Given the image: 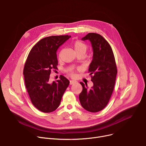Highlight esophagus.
Wrapping results in <instances>:
<instances>
[{"instance_id":"esophagus-1","label":"esophagus","mask_w":146,"mask_h":146,"mask_svg":"<svg viewBox=\"0 0 146 146\" xmlns=\"http://www.w3.org/2000/svg\"><path fill=\"white\" fill-rule=\"evenodd\" d=\"M76 81L74 80H70V85H72L74 83H76Z\"/></svg>"}]
</instances>
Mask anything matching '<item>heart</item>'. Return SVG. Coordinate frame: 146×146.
Returning a JSON list of instances; mask_svg holds the SVG:
<instances>
[{
  "mask_svg": "<svg viewBox=\"0 0 146 146\" xmlns=\"http://www.w3.org/2000/svg\"><path fill=\"white\" fill-rule=\"evenodd\" d=\"M72 46L73 47V48L74 49V51H76V54L77 53H83V54H86L87 49H88V46L86 44H85L84 43L82 42V41H80V40H76L72 44ZM61 54H62V51L60 52L59 54V57L60 58L61 56ZM70 74L72 76V77H75L76 76V74L73 71H71L70 72Z\"/></svg>",
  "mask_w": 146,
  "mask_h": 146,
  "instance_id": "heart-1",
  "label": "heart"
}]
</instances>
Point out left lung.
Listing matches in <instances>:
<instances>
[{"label": "left lung", "mask_w": 146, "mask_h": 146, "mask_svg": "<svg viewBox=\"0 0 146 146\" xmlns=\"http://www.w3.org/2000/svg\"><path fill=\"white\" fill-rule=\"evenodd\" d=\"M81 40H90L92 45L93 58L88 71L94 85L89 90L87 84L80 82L82 91L79 100L86 110L98 112L107 106L114 90L117 73L115 58L110 45L100 35L89 33Z\"/></svg>", "instance_id": "obj_1"}]
</instances>
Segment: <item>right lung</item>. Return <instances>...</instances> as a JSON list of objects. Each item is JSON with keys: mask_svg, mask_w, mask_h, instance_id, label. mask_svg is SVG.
<instances>
[{"mask_svg": "<svg viewBox=\"0 0 146 146\" xmlns=\"http://www.w3.org/2000/svg\"><path fill=\"white\" fill-rule=\"evenodd\" d=\"M70 36H52L41 39L32 47L26 60L23 74L25 84L33 106L44 113L55 110L59 106L69 81L60 75L50 82L51 71L56 69V51Z\"/></svg>", "mask_w": 146, "mask_h": 146, "instance_id": "right-lung-1", "label": "right lung"}]
</instances>
